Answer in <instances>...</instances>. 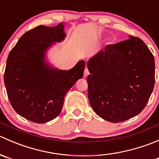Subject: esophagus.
Returning a JSON list of instances; mask_svg holds the SVG:
<instances>
[{
    "instance_id": "1",
    "label": "esophagus",
    "mask_w": 159,
    "mask_h": 159,
    "mask_svg": "<svg viewBox=\"0 0 159 159\" xmlns=\"http://www.w3.org/2000/svg\"><path fill=\"white\" fill-rule=\"evenodd\" d=\"M89 75V70L87 68H85V69H84V77H87Z\"/></svg>"
}]
</instances>
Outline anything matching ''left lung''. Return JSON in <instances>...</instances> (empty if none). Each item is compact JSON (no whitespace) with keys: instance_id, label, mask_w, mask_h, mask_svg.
Returning <instances> with one entry per match:
<instances>
[{"instance_id":"8db88e82","label":"left lung","mask_w":159,"mask_h":159,"mask_svg":"<svg viewBox=\"0 0 159 159\" xmlns=\"http://www.w3.org/2000/svg\"><path fill=\"white\" fill-rule=\"evenodd\" d=\"M89 99L99 117L121 122L139 115L155 85V59L142 39L107 45L87 63Z\"/></svg>"}]
</instances>
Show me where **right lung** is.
<instances>
[{
    "label": "right lung",
    "instance_id": "right-lung-1",
    "mask_svg": "<svg viewBox=\"0 0 159 159\" xmlns=\"http://www.w3.org/2000/svg\"><path fill=\"white\" fill-rule=\"evenodd\" d=\"M65 27L40 25L22 35L7 57L4 80L11 106L23 118L45 123L59 115L66 93L83 77L81 60L70 70L46 61V52L65 38Z\"/></svg>",
    "mask_w": 159,
    "mask_h": 159
}]
</instances>
